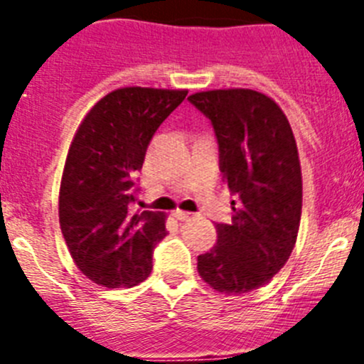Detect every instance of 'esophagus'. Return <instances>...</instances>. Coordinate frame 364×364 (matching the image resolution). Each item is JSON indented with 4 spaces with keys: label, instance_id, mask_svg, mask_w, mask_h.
I'll return each instance as SVG.
<instances>
[{
    "label": "esophagus",
    "instance_id": "esophagus-1",
    "mask_svg": "<svg viewBox=\"0 0 364 364\" xmlns=\"http://www.w3.org/2000/svg\"><path fill=\"white\" fill-rule=\"evenodd\" d=\"M175 217L178 218V220H189V218L193 217V213H189V211H182V210H176L175 211Z\"/></svg>",
    "mask_w": 364,
    "mask_h": 364
}]
</instances>
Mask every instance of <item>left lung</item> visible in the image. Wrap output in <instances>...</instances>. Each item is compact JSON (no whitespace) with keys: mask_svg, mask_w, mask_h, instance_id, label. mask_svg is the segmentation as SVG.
Masks as SVG:
<instances>
[{"mask_svg":"<svg viewBox=\"0 0 364 364\" xmlns=\"http://www.w3.org/2000/svg\"><path fill=\"white\" fill-rule=\"evenodd\" d=\"M213 124L231 224H217L218 240L198 255L202 281L220 294H246L290 259L301 224L302 176L294 131L269 96L252 89H215L189 96Z\"/></svg>","mask_w":364,"mask_h":364,"instance_id":"1","label":"left lung"}]
</instances>
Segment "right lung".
Instances as JSON below:
<instances>
[{"label":"right lung","instance_id":"obj_1","mask_svg":"<svg viewBox=\"0 0 364 364\" xmlns=\"http://www.w3.org/2000/svg\"><path fill=\"white\" fill-rule=\"evenodd\" d=\"M186 89L122 87L98 100L70 142L60 184V228L74 264L104 288L136 286L153 268L166 215L131 213L134 175L151 138Z\"/></svg>","mask_w":364,"mask_h":364}]
</instances>
